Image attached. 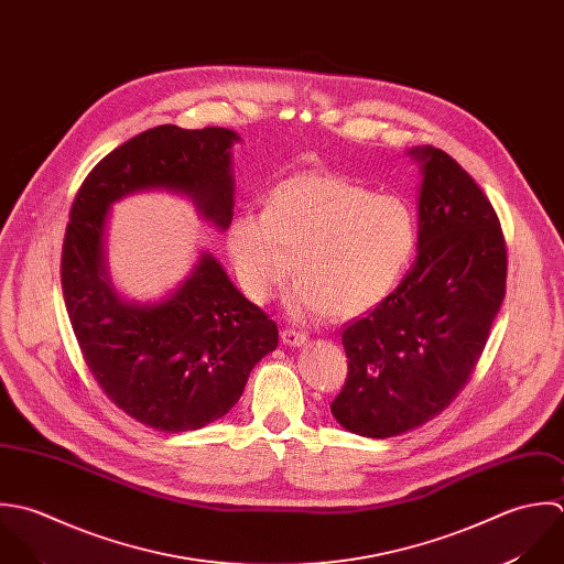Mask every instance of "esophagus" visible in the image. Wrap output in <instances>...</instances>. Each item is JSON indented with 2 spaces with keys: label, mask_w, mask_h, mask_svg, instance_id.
<instances>
[{
  "label": "esophagus",
  "mask_w": 564,
  "mask_h": 564,
  "mask_svg": "<svg viewBox=\"0 0 564 564\" xmlns=\"http://www.w3.org/2000/svg\"><path fill=\"white\" fill-rule=\"evenodd\" d=\"M280 337H282V344L284 346H291V348H302V346H306L308 344V337L304 335V333H297V330H282L280 333Z\"/></svg>",
  "instance_id": "esophagus-1"
}]
</instances>
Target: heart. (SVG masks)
Listing matches in <instances>:
<instances>
[{
  "instance_id": "obj_1",
  "label": "heart",
  "mask_w": 564,
  "mask_h": 564,
  "mask_svg": "<svg viewBox=\"0 0 564 564\" xmlns=\"http://www.w3.org/2000/svg\"><path fill=\"white\" fill-rule=\"evenodd\" d=\"M415 247L417 220L406 200L324 173L280 182L267 209L238 212L225 231L238 286L256 304L286 282L295 253L300 278L286 308L300 322L370 313L402 280Z\"/></svg>"
}]
</instances>
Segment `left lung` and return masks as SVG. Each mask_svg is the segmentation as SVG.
I'll use <instances>...</instances> for the list:
<instances>
[{
    "label": "left lung",
    "instance_id": "left-lung-1",
    "mask_svg": "<svg viewBox=\"0 0 564 564\" xmlns=\"http://www.w3.org/2000/svg\"><path fill=\"white\" fill-rule=\"evenodd\" d=\"M406 155L422 175L417 256L398 289L344 330L348 380L330 404L364 437H393L442 413L473 375L506 297V240L486 194L440 149Z\"/></svg>",
    "mask_w": 564,
    "mask_h": 564
}]
</instances>
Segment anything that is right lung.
<instances>
[{"label":"right lung","mask_w":564,"mask_h":564,"mask_svg":"<svg viewBox=\"0 0 564 564\" xmlns=\"http://www.w3.org/2000/svg\"><path fill=\"white\" fill-rule=\"evenodd\" d=\"M236 142L240 135L220 127L162 124L135 135L89 173L65 231L61 282L85 364L109 400L164 433L196 431L229 413L256 364L278 348V326L207 249L164 297L127 300L109 271V216L118 200L158 189L188 198L225 231Z\"/></svg>","instance_id":"right-lung-1"}]
</instances>
